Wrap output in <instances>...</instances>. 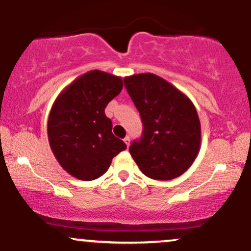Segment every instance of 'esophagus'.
Segmentation results:
<instances>
[{
	"mask_svg": "<svg viewBox=\"0 0 251 251\" xmlns=\"http://www.w3.org/2000/svg\"><path fill=\"white\" fill-rule=\"evenodd\" d=\"M124 142H125L126 145L129 146V137H125V139H124Z\"/></svg>",
	"mask_w": 251,
	"mask_h": 251,
	"instance_id": "esophagus-1",
	"label": "esophagus"
}]
</instances>
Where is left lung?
<instances>
[{"mask_svg": "<svg viewBox=\"0 0 251 251\" xmlns=\"http://www.w3.org/2000/svg\"><path fill=\"white\" fill-rule=\"evenodd\" d=\"M124 82L144 125L140 142L129 146L132 158L152 179L179 177L194 164L201 149V122L195 105L155 74H134L124 77Z\"/></svg>", "mask_w": 251, "mask_h": 251, "instance_id": "left-lung-1", "label": "left lung"}]
</instances>
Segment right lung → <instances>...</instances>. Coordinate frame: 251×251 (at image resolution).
I'll use <instances>...</instances> for the list:
<instances>
[{"instance_id": "right-lung-1", "label": "right lung", "mask_w": 251, "mask_h": 251, "mask_svg": "<svg viewBox=\"0 0 251 251\" xmlns=\"http://www.w3.org/2000/svg\"><path fill=\"white\" fill-rule=\"evenodd\" d=\"M123 89V79L94 70L60 92L48 117V140L54 157L67 174L93 180L107 171L126 144L112 133L105 107Z\"/></svg>"}]
</instances>
